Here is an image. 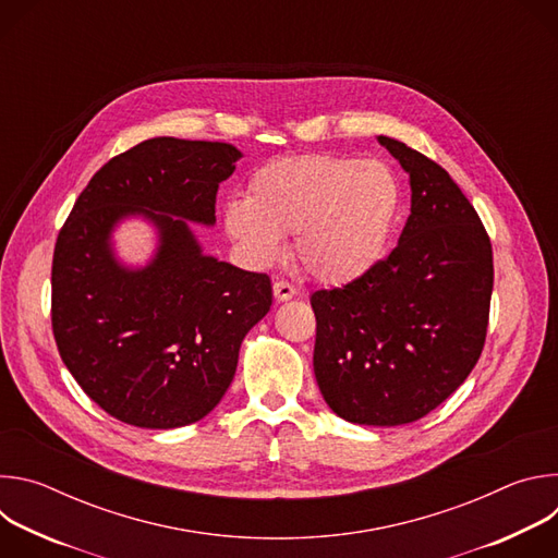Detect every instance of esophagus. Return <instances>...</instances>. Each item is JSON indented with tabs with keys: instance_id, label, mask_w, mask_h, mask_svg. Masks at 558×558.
Returning <instances> with one entry per match:
<instances>
[{
	"instance_id": "esophagus-1",
	"label": "esophagus",
	"mask_w": 558,
	"mask_h": 558,
	"mask_svg": "<svg viewBox=\"0 0 558 558\" xmlns=\"http://www.w3.org/2000/svg\"><path fill=\"white\" fill-rule=\"evenodd\" d=\"M274 298H276V302H287V300L295 298V289H293V284H289L287 280H278V282H274Z\"/></svg>"
}]
</instances>
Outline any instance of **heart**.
<instances>
[{"label":"heart","instance_id":"heart-1","mask_svg":"<svg viewBox=\"0 0 558 558\" xmlns=\"http://www.w3.org/2000/svg\"><path fill=\"white\" fill-rule=\"evenodd\" d=\"M402 207V183L386 163L295 154L260 166L250 179V196L225 203L222 222L256 265L280 260L284 235L295 233L302 269L340 287L381 263Z\"/></svg>","mask_w":558,"mask_h":558}]
</instances>
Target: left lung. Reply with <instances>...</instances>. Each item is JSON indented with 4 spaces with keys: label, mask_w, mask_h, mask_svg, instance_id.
I'll return each instance as SVG.
<instances>
[{
    "label": "left lung",
    "mask_w": 558,
    "mask_h": 558,
    "mask_svg": "<svg viewBox=\"0 0 558 558\" xmlns=\"http://www.w3.org/2000/svg\"><path fill=\"white\" fill-rule=\"evenodd\" d=\"M377 141L409 174L411 216L366 276L311 295L313 373L338 417L402 426L448 400L480 360L495 269L490 238L450 174L402 141Z\"/></svg>",
    "instance_id": "1"
}]
</instances>
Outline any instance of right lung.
<instances>
[{
    "label": "right lung",
    "mask_w": 558,
    "mask_h": 558,
    "mask_svg": "<svg viewBox=\"0 0 558 558\" xmlns=\"http://www.w3.org/2000/svg\"><path fill=\"white\" fill-rule=\"evenodd\" d=\"M243 151L229 143L147 138L114 156L76 198L52 258V331L76 384L106 413L168 430L203 420L227 392L245 336L267 315L265 274L203 252L192 222L216 225V192ZM155 231L145 266L113 231Z\"/></svg>",
    "instance_id": "1"
}]
</instances>
